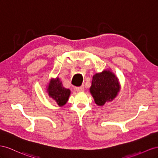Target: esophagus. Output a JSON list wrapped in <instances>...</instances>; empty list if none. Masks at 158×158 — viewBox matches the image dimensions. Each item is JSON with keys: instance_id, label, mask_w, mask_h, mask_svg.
I'll return each mask as SVG.
<instances>
[{"instance_id": "obj_1", "label": "esophagus", "mask_w": 158, "mask_h": 158, "mask_svg": "<svg viewBox=\"0 0 158 158\" xmlns=\"http://www.w3.org/2000/svg\"><path fill=\"white\" fill-rule=\"evenodd\" d=\"M75 90L77 92H83V91H84V87L83 86L77 87H75Z\"/></svg>"}]
</instances>
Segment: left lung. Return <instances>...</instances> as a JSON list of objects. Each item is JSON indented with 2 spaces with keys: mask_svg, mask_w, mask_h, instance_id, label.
Masks as SVG:
<instances>
[{
  "mask_svg": "<svg viewBox=\"0 0 158 158\" xmlns=\"http://www.w3.org/2000/svg\"><path fill=\"white\" fill-rule=\"evenodd\" d=\"M119 89L120 85L116 77L109 71H104L93 77L90 92L96 104L102 106L106 102L114 99Z\"/></svg>",
  "mask_w": 158,
  "mask_h": 158,
  "instance_id": "left-lung-1",
  "label": "left lung"
}]
</instances>
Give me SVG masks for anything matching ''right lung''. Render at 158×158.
Wrapping results in <instances>:
<instances>
[{"mask_svg":"<svg viewBox=\"0 0 158 158\" xmlns=\"http://www.w3.org/2000/svg\"><path fill=\"white\" fill-rule=\"evenodd\" d=\"M48 91L49 97L53 98L60 106L65 104L70 94V90L63 87L62 83L59 78L52 79Z\"/></svg>","mask_w":158,"mask_h":158,"instance_id":"obj_1","label":"right lung"}]
</instances>
